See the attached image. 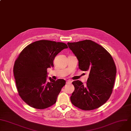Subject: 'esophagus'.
Segmentation results:
<instances>
[{"instance_id":"obj_1","label":"esophagus","mask_w":131,"mask_h":131,"mask_svg":"<svg viewBox=\"0 0 131 131\" xmlns=\"http://www.w3.org/2000/svg\"><path fill=\"white\" fill-rule=\"evenodd\" d=\"M72 83V81L71 80H68V81H66V83L67 84H70Z\"/></svg>"}]
</instances>
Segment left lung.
Here are the masks:
<instances>
[{
    "label": "left lung",
    "mask_w": 131,
    "mask_h": 131,
    "mask_svg": "<svg viewBox=\"0 0 131 131\" xmlns=\"http://www.w3.org/2000/svg\"><path fill=\"white\" fill-rule=\"evenodd\" d=\"M68 45L78 60L79 68L89 72L86 84L79 80L72 82L71 103L83 110L97 108L112 93L116 73L114 60L102 46L92 40L68 42Z\"/></svg>",
    "instance_id": "1"
}]
</instances>
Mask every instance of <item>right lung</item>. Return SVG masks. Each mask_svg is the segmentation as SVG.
Segmentation results:
<instances>
[{"mask_svg": "<svg viewBox=\"0 0 131 131\" xmlns=\"http://www.w3.org/2000/svg\"><path fill=\"white\" fill-rule=\"evenodd\" d=\"M68 48L63 42L42 40L28 45L19 54L13 71L18 94L28 105L45 109L56 103L66 81L49 78L47 82V69L54 66L55 57Z\"/></svg>", "mask_w": 131, "mask_h": 131, "instance_id": "add662e5", "label": "right lung"}]
</instances>
